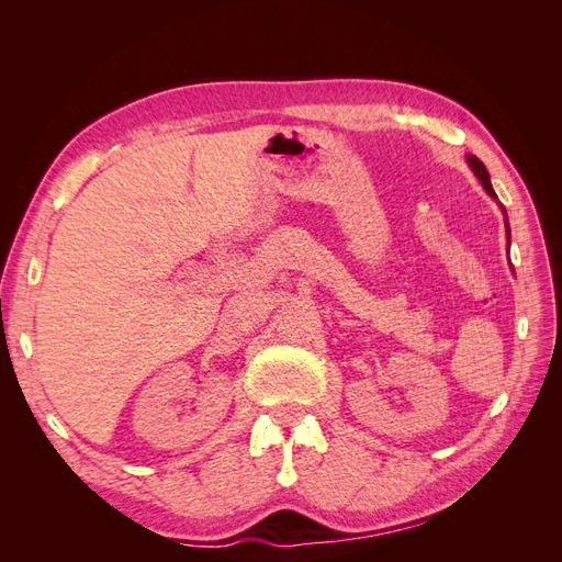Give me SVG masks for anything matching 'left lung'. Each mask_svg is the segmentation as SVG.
Instances as JSON below:
<instances>
[{
  "mask_svg": "<svg viewBox=\"0 0 562 562\" xmlns=\"http://www.w3.org/2000/svg\"><path fill=\"white\" fill-rule=\"evenodd\" d=\"M469 166L473 168V173L479 176V180H481V184L485 187V192L490 194V196H497L495 194V190H492V184H490V176H487V171H485V166H483V161L481 159H475V157H469ZM508 232V229H506Z\"/></svg>",
  "mask_w": 562,
  "mask_h": 562,
  "instance_id": "8db88e82",
  "label": "left lung"
}]
</instances>
